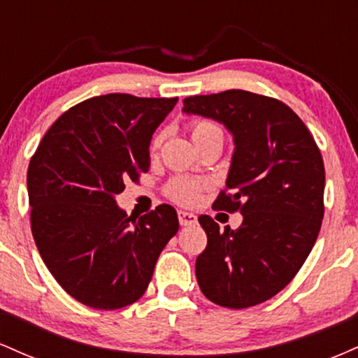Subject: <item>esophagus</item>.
<instances>
[{
  "instance_id": "obj_1",
  "label": "esophagus",
  "mask_w": 358,
  "mask_h": 358,
  "mask_svg": "<svg viewBox=\"0 0 358 358\" xmlns=\"http://www.w3.org/2000/svg\"><path fill=\"white\" fill-rule=\"evenodd\" d=\"M178 222H180V225H183V227H187V225H195L196 215H193L192 212L178 210Z\"/></svg>"
}]
</instances>
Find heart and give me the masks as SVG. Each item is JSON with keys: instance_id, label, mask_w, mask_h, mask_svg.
<instances>
[{"instance_id": "b5f03b06", "label": "heart", "mask_w": 358, "mask_h": 358, "mask_svg": "<svg viewBox=\"0 0 358 358\" xmlns=\"http://www.w3.org/2000/svg\"><path fill=\"white\" fill-rule=\"evenodd\" d=\"M192 138L195 145H202L207 141H222L224 143L225 129L215 119L208 117H196L190 122ZM163 134H156L153 138V148H158L162 145ZM205 185L199 180L187 178V176H175L170 182L166 183V195L176 203L182 205H193L200 200Z\"/></svg>"}]
</instances>
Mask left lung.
<instances>
[{
  "mask_svg": "<svg viewBox=\"0 0 358 358\" xmlns=\"http://www.w3.org/2000/svg\"><path fill=\"white\" fill-rule=\"evenodd\" d=\"M183 106L234 134L227 185L213 208L244 217L237 231L199 217L207 248L196 281L215 305L256 306L285 289L313 249L324 213L322 153L298 114L274 97L232 89L185 97Z\"/></svg>",
  "mask_w": 358,
  "mask_h": 358,
  "instance_id": "obj_1",
  "label": "left lung"
}]
</instances>
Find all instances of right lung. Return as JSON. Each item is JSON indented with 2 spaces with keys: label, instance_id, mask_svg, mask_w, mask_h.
Segmentation results:
<instances>
[{
  "label": "right lung",
  "instance_id": "obj_1",
  "mask_svg": "<svg viewBox=\"0 0 358 358\" xmlns=\"http://www.w3.org/2000/svg\"><path fill=\"white\" fill-rule=\"evenodd\" d=\"M178 97L106 94L65 110L28 165L31 234L57 282L96 310L145 294L155 264L178 232L171 205L133 220L114 196L150 170V143Z\"/></svg>",
  "mask_w": 358,
  "mask_h": 358
}]
</instances>
